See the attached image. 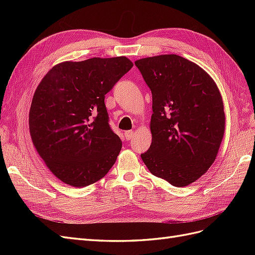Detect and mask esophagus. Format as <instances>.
Wrapping results in <instances>:
<instances>
[{"label":"esophagus","instance_id":"34e87169","mask_svg":"<svg viewBox=\"0 0 255 255\" xmlns=\"http://www.w3.org/2000/svg\"><path fill=\"white\" fill-rule=\"evenodd\" d=\"M133 135H134V132H133V130H127V132H125V137L127 138L128 140H129L130 138L133 137Z\"/></svg>","mask_w":255,"mask_h":255}]
</instances>
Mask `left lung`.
<instances>
[{
    "label": "left lung",
    "instance_id": "left-lung-1",
    "mask_svg": "<svg viewBox=\"0 0 255 255\" xmlns=\"http://www.w3.org/2000/svg\"><path fill=\"white\" fill-rule=\"evenodd\" d=\"M135 65L152 92V142L141 158L153 175L187 186L213 165L225 135L219 89L201 67L175 54Z\"/></svg>",
    "mask_w": 255,
    "mask_h": 255
}]
</instances>
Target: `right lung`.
Listing matches in <instances>:
<instances>
[{
	"label": "right lung",
	"mask_w": 255,
	"mask_h": 255,
	"mask_svg": "<svg viewBox=\"0 0 255 255\" xmlns=\"http://www.w3.org/2000/svg\"><path fill=\"white\" fill-rule=\"evenodd\" d=\"M133 63L126 56L64 61L45 74L29 110V133L45 165L73 187L101 180L122 142L109 125L105 95Z\"/></svg>",
	"instance_id": "add662e5"
}]
</instances>
